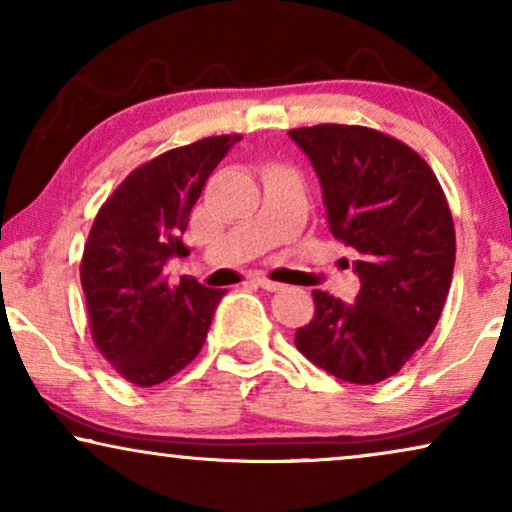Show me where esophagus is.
<instances>
[{"label":"esophagus","mask_w":512,"mask_h":512,"mask_svg":"<svg viewBox=\"0 0 512 512\" xmlns=\"http://www.w3.org/2000/svg\"><path fill=\"white\" fill-rule=\"evenodd\" d=\"M254 282L261 286V289H265V291H279V289H282V284L272 282V279H268L265 275H256Z\"/></svg>","instance_id":"obj_1"}]
</instances>
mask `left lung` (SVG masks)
Returning <instances> with one entry per match:
<instances>
[{
	"mask_svg": "<svg viewBox=\"0 0 512 512\" xmlns=\"http://www.w3.org/2000/svg\"><path fill=\"white\" fill-rule=\"evenodd\" d=\"M319 174L328 228L359 254L361 291L342 303L312 291L298 352L328 375L377 384L429 340L454 270V221L429 163L401 139L366 125L289 130Z\"/></svg>",
	"mask_w": 512,
	"mask_h": 512,
	"instance_id": "obj_1",
	"label": "left lung"
}]
</instances>
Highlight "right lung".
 I'll use <instances>...</instances> for the list:
<instances>
[{"label": "right lung", "instance_id": "right-lung-1", "mask_svg": "<svg viewBox=\"0 0 512 512\" xmlns=\"http://www.w3.org/2000/svg\"><path fill=\"white\" fill-rule=\"evenodd\" d=\"M237 137H205L139 165L104 200L81 258L88 328L123 380L153 387L184 370L205 345L226 289L165 275L186 254L181 235L202 186Z\"/></svg>", "mask_w": 512, "mask_h": 512}]
</instances>
